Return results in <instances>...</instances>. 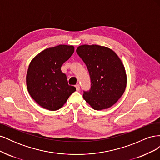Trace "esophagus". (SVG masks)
<instances>
[{
  "instance_id": "34e87169",
  "label": "esophagus",
  "mask_w": 160,
  "mask_h": 160,
  "mask_svg": "<svg viewBox=\"0 0 160 160\" xmlns=\"http://www.w3.org/2000/svg\"><path fill=\"white\" fill-rule=\"evenodd\" d=\"M75 88H76L77 91H79V89H80V85L79 84H77L75 85Z\"/></svg>"
}]
</instances>
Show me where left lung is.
<instances>
[{
	"mask_svg": "<svg viewBox=\"0 0 160 160\" xmlns=\"http://www.w3.org/2000/svg\"><path fill=\"white\" fill-rule=\"evenodd\" d=\"M76 52L88 67L91 89L84 91L83 99L95 110L108 109L122 97L127 85L122 61L108 47L83 45Z\"/></svg>",
	"mask_w": 160,
	"mask_h": 160,
	"instance_id": "8db88e82",
	"label": "left lung"
}]
</instances>
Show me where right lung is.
Instances as JSON below:
<instances>
[{"instance_id":"right-lung-1","label":"right lung","mask_w":160,"mask_h":160,"mask_svg":"<svg viewBox=\"0 0 160 160\" xmlns=\"http://www.w3.org/2000/svg\"><path fill=\"white\" fill-rule=\"evenodd\" d=\"M74 52L72 45H59L41 51L31 61L26 80L28 93L42 108L56 111L76 91L68 84L61 66Z\"/></svg>"}]
</instances>
